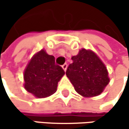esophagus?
<instances>
[{
    "label": "esophagus",
    "mask_w": 129,
    "mask_h": 129,
    "mask_svg": "<svg viewBox=\"0 0 129 129\" xmlns=\"http://www.w3.org/2000/svg\"><path fill=\"white\" fill-rule=\"evenodd\" d=\"M62 69H63L64 70L66 71V70H67V63H64L63 65L62 66Z\"/></svg>",
    "instance_id": "34e87169"
}]
</instances>
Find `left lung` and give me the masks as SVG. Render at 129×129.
<instances>
[{"label": "left lung", "instance_id": "obj_1", "mask_svg": "<svg viewBox=\"0 0 129 129\" xmlns=\"http://www.w3.org/2000/svg\"><path fill=\"white\" fill-rule=\"evenodd\" d=\"M71 59L73 62L66 74L75 90L85 98L101 94L109 78L107 68L99 57L93 52L83 49Z\"/></svg>", "mask_w": 129, "mask_h": 129}]
</instances>
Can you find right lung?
I'll list each match as a JSON object with an SVG mask.
<instances>
[{
    "instance_id": "right-lung-1",
    "label": "right lung",
    "mask_w": 129,
    "mask_h": 129,
    "mask_svg": "<svg viewBox=\"0 0 129 129\" xmlns=\"http://www.w3.org/2000/svg\"><path fill=\"white\" fill-rule=\"evenodd\" d=\"M64 74L63 69L56 64L55 57L41 50L32 57L24 70V86L36 98H46L56 91L58 82Z\"/></svg>"
}]
</instances>
